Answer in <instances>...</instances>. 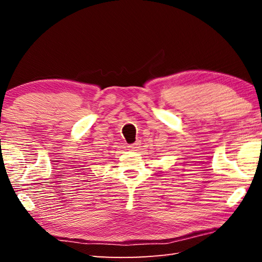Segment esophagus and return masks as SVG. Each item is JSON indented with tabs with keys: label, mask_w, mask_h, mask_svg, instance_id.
Here are the masks:
<instances>
[{
	"label": "esophagus",
	"mask_w": 262,
	"mask_h": 262,
	"mask_svg": "<svg viewBox=\"0 0 262 262\" xmlns=\"http://www.w3.org/2000/svg\"><path fill=\"white\" fill-rule=\"evenodd\" d=\"M128 149L132 150V151H136L139 149V143H134V144H129L128 145Z\"/></svg>",
	"instance_id": "1"
}]
</instances>
